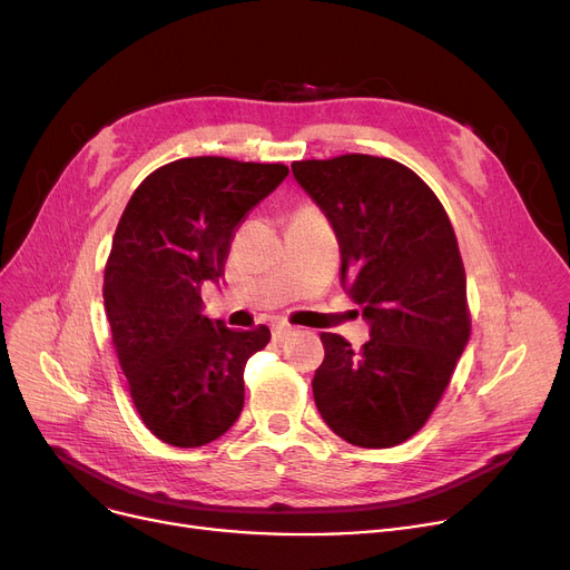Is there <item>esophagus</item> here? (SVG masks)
I'll return each instance as SVG.
<instances>
[{"mask_svg":"<svg viewBox=\"0 0 570 570\" xmlns=\"http://www.w3.org/2000/svg\"><path fill=\"white\" fill-rule=\"evenodd\" d=\"M293 333H295V327L288 325V323H275V325H273V337H275V342L288 340Z\"/></svg>","mask_w":570,"mask_h":570,"instance_id":"1","label":"esophagus"}]
</instances>
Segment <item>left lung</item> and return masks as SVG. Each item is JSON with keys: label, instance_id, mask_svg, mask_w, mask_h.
<instances>
[{"label": "left lung", "instance_id": "8db88e82", "mask_svg": "<svg viewBox=\"0 0 570 570\" xmlns=\"http://www.w3.org/2000/svg\"><path fill=\"white\" fill-rule=\"evenodd\" d=\"M291 168L331 222L342 286L370 323L361 351L321 333L316 409L353 445H397L428 423L469 342L455 230L434 191L393 159L344 155Z\"/></svg>", "mask_w": 570, "mask_h": 570}]
</instances>
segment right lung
<instances>
[{
	"instance_id": "right-lung-1",
	"label": "right lung",
	"mask_w": 570,
	"mask_h": 570,
	"mask_svg": "<svg viewBox=\"0 0 570 570\" xmlns=\"http://www.w3.org/2000/svg\"><path fill=\"white\" fill-rule=\"evenodd\" d=\"M288 175L284 164L177 159L147 175L117 224L104 307L140 421L164 443L198 448L226 434L245 404V365L265 325L230 331L200 314L233 230Z\"/></svg>"
}]
</instances>
